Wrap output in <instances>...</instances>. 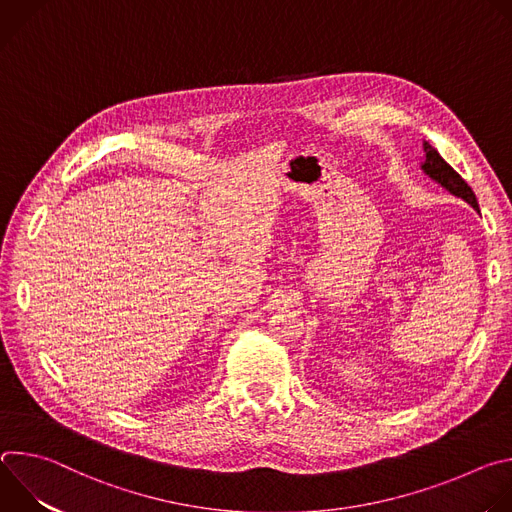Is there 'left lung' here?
<instances>
[{"label":"left lung","mask_w":512,"mask_h":512,"mask_svg":"<svg viewBox=\"0 0 512 512\" xmlns=\"http://www.w3.org/2000/svg\"><path fill=\"white\" fill-rule=\"evenodd\" d=\"M423 152H425V162L421 164V170L435 180L437 184H442L446 190H450L454 196L466 200L468 204L474 206V210H478V202H476V194L472 192V188L464 182V178L440 156L435 148L427 141H423ZM480 212V210H478Z\"/></svg>","instance_id":"8db88e82"}]
</instances>
